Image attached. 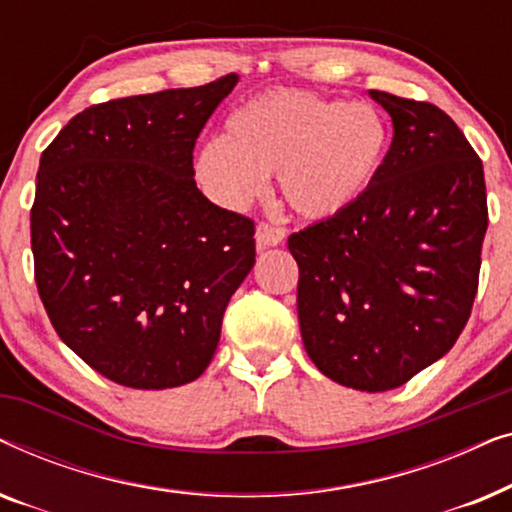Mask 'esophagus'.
I'll return each instance as SVG.
<instances>
[{"mask_svg": "<svg viewBox=\"0 0 512 512\" xmlns=\"http://www.w3.org/2000/svg\"><path fill=\"white\" fill-rule=\"evenodd\" d=\"M286 233L282 228L268 226V223H258L256 226V249L263 251L268 247H277V244L284 242Z\"/></svg>", "mask_w": 512, "mask_h": 512, "instance_id": "esophagus-1", "label": "esophagus"}]
</instances>
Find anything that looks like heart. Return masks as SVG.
<instances>
[{
	"label": "heart",
	"mask_w": 512,
	"mask_h": 512,
	"mask_svg": "<svg viewBox=\"0 0 512 512\" xmlns=\"http://www.w3.org/2000/svg\"><path fill=\"white\" fill-rule=\"evenodd\" d=\"M389 149V125L373 104L305 90H272L244 102L195 158L200 184L228 209L265 191L268 174L293 212L328 219L373 184Z\"/></svg>",
	"instance_id": "1"
}]
</instances>
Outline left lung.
<instances>
[{
    "instance_id": "obj_1",
    "label": "left lung",
    "mask_w": 512,
    "mask_h": 512,
    "mask_svg": "<svg viewBox=\"0 0 512 512\" xmlns=\"http://www.w3.org/2000/svg\"><path fill=\"white\" fill-rule=\"evenodd\" d=\"M394 139L345 212L289 237L305 352L342 387L389 391L464 331L487 233L485 172L445 111L382 90Z\"/></svg>"
}]
</instances>
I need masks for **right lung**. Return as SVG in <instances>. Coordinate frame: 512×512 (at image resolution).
Listing matches in <instances>:
<instances>
[{
    "label": "right lung",
    "mask_w": 512,
    "mask_h": 512,
    "mask_svg": "<svg viewBox=\"0 0 512 512\" xmlns=\"http://www.w3.org/2000/svg\"><path fill=\"white\" fill-rule=\"evenodd\" d=\"M237 74L76 114L41 153L34 279L62 342L107 380L172 389L205 373L256 263L254 223L195 186L193 146Z\"/></svg>",
    "instance_id": "add662e5"
}]
</instances>
